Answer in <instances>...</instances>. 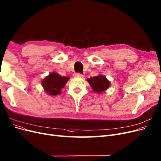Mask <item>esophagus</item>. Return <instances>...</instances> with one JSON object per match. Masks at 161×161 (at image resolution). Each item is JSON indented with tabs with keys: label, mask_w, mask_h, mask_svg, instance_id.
I'll return each instance as SVG.
<instances>
[{
	"label": "esophagus",
	"mask_w": 161,
	"mask_h": 161,
	"mask_svg": "<svg viewBox=\"0 0 161 161\" xmlns=\"http://www.w3.org/2000/svg\"><path fill=\"white\" fill-rule=\"evenodd\" d=\"M74 76H75V77H80V78H82V77L84 76V75H82V74L79 73H75V74H74Z\"/></svg>",
	"instance_id": "obj_1"
}]
</instances>
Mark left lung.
<instances>
[{
	"instance_id": "obj_1",
	"label": "left lung",
	"mask_w": 161,
	"mask_h": 161,
	"mask_svg": "<svg viewBox=\"0 0 161 161\" xmlns=\"http://www.w3.org/2000/svg\"><path fill=\"white\" fill-rule=\"evenodd\" d=\"M94 91L98 93L102 92L107 90L110 86V82L106 79L104 76L99 75L93 76L87 79Z\"/></svg>"
}]
</instances>
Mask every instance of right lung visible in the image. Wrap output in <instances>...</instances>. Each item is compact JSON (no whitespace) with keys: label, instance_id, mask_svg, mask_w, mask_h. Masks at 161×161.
Masks as SVG:
<instances>
[{"label":"right lung","instance_id":"1","mask_svg":"<svg viewBox=\"0 0 161 161\" xmlns=\"http://www.w3.org/2000/svg\"><path fill=\"white\" fill-rule=\"evenodd\" d=\"M69 79V77L62 76L57 73H52L44 79L42 85L47 93L54 96L61 93L60 90L64 86Z\"/></svg>","mask_w":161,"mask_h":161}]
</instances>
